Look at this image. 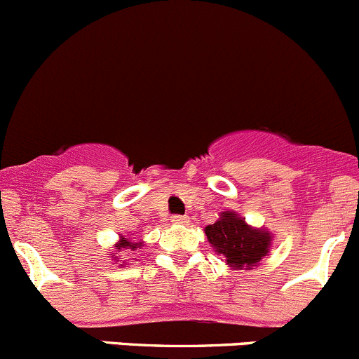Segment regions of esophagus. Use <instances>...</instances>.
<instances>
[{"instance_id": "esophagus-1", "label": "esophagus", "mask_w": 359, "mask_h": 359, "mask_svg": "<svg viewBox=\"0 0 359 359\" xmlns=\"http://www.w3.org/2000/svg\"><path fill=\"white\" fill-rule=\"evenodd\" d=\"M189 220L191 218L187 217V215H175V217H172V222L173 224H182V225H186V224H189Z\"/></svg>"}]
</instances>
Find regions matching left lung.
<instances>
[{
  "instance_id": "1",
  "label": "left lung",
  "mask_w": 359,
  "mask_h": 359,
  "mask_svg": "<svg viewBox=\"0 0 359 359\" xmlns=\"http://www.w3.org/2000/svg\"><path fill=\"white\" fill-rule=\"evenodd\" d=\"M205 233L215 252L225 258L232 270H251L269 255L273 233L265 227H252L236 211H222Z\"/></svg>"
}]
</instances>
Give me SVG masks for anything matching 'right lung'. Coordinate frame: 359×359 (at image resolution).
Here are the masks:
<instances>
[{"instance_id": "1", "label": "right lung", "mask_w": 359, "mask_h": 359, "mask_svg": "<svg viewBox=\"0 0 359 359\" xmlns=\"http://www.w3.org/2000/svg\"><path fill=\"white\" fill-rule=\"evenodd\" d=\"M142 246H144V243H132L130 239H127V237H123V236H120L118 237V243L115 244V252H111L110 255V258L113 259V262H122V258H118V252L122 251V249H127V251L129 252H132V251H135V249H141ZM118 266H126V259H123V263L122 265H118Z\"/></svg>"}]
</instances>
